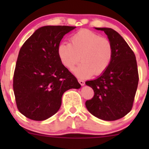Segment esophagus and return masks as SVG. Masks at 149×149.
<instances>
[{
	"instance_id": "esophagus-1",
	"label": "esophagus",
	"mask_w": 149,
	"mask_h": 149,
	"mask_svg": "<svg viewBox=\"0 0 149 149\" xmlns=\"http://www.w3.org/2000/svg\"><path fill=\"white\" fill-rule=\"evenodd\" d=\"M79 84H80L81 86L85 85V82H84V81H83V80H81V79H79Z\"/></svg>"
}]
</instances>
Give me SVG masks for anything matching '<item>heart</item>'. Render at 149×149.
I'll return each mask as SVG.
<instances>
[{
    "label": "heart",
    "mask_w": 149,
    "mask_h": 149,
    "mask_svg": "<svg viewBox=\"0 0 149 149\" xmlns=\"http://www.w3.org/2000/svg\"><path fill=\"white\" fill-rule=\"evenodd\" d=\"M68 42L58 46V55L61 62L69 70H73L81 60L82 63L74 73L78 77L100 76L109 68L112 59L113 48L108 39L97 33L83 29L73 34Z\"/></svg>",
    "instance_id": "b5f03b06"
}]
</instances>
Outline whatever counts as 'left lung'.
Wrapping results in <instances>:
<instances>
[{
    "label": "left lung",
    "instance_id": "left-lung-1",
    "mask_svg": "<svg viewBox=\"0 0 149 149\" xmlns=\"http://www.w3.org/2000/svg\"><path fill=\"white\" fill-rule=\"evenodd\" d=\"M104 31L112 43L113 55L107 70L86 84L93 88L94 95L87 100V109L94 116L113 121L125 116L133 107L139 84L136 56L120 34L111 28H95Z\"/></svg>",
    "mask_w": 149,
    "mask_h": 149
}]
</instances>
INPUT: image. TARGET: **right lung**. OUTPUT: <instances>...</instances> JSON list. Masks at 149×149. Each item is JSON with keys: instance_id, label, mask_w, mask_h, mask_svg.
<instances>
[{"instance_id": "obj_1", "label": "right lung", "mask_w": 149, "mask_h": 149, "mask_svg": "<svg viewBox=\"0 0 149 149\" xmlns=\"http://www.w3.org/2000/svg\"><path fill=\"white\" fill-rule=\"evenodd\" d=\"M75 28L42 26L21 47L13 87L18 109L26 118L37 121L48 119L59 110L65 91L81 87L63 65L58 52L63 36Z\"/></svg>"}]
</instances>
